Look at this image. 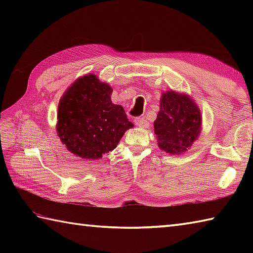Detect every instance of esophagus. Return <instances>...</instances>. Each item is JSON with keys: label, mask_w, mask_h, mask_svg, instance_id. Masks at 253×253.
<instances>
[{"label": "esophagus", "mask_w": 253, "mask_h": 253, "mask_svg": "<svg viewBox=\"0 0 253 253\" xmlns=\"http://www.w3.org/2000/svg\"><path fill=\"white\" fill-rule=\"evenodd\" d=\"M133 121H135V124L139 127H148L149 126V123L142 117H136Z\"/></svg>", "instance_id": "1"}]
</instances>
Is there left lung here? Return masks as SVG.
Segmentation results:
<instances>
[{
  "instance_id": "obj_1",
  "label": "left lung",
  "mask_w": 253,
  "mask_h": 253,
  "mask_svg": "<svg viewBox=\"0 0 253 253\" xmlns=\"http://www.w3.org/2000/svg\"><path fill=\"white\" fill-rule=\"evenodd\" d=\"M201 114L188 95L169 91L162 94L154 133L165 152L180 154L190 148L200 135Z\"/></svg>"
}]
</instances>
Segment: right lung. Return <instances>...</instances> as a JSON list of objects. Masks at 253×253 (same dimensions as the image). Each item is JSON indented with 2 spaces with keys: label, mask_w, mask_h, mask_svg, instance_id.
Segmentation results:
<instances>
[{
  "label": "right lung",
  "mask_w": 253,
  "mask_h": 253,
  "mask_svg": "<svg viewBox=\"0 0 253 253\" xmlns=\"http://www.w3.org/2000/svg\"><path fill=\"white\" fill-rule=\"evenodd\" d=\"M112 88L94 75L77 79L60 100L56 130L62 142L79 158L95 160L114 150L133 127L122 105L111 101Z\"/></svg>",
  "instance_id": "right-lung-1"
}]
</instances>
